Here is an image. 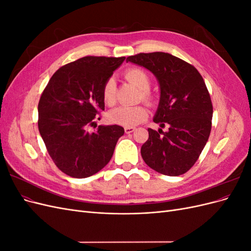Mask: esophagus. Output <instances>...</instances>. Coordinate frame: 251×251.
Here are the masks:
<instances>
[{
	"label": "esophagus",
	"mask_w": 251,
	"mask_h": 251,
	"mask_svg": "<svg viewBox=\"0 0 251 251\" xmlns=\"http://www.w3.org/2000/svg\"><path fill=\"white\" fill-rule=\"evenodd\" d=\"M135 130H136V128H135V127H133V126H126V127H125V132H126V134L133 133Z\"/></svg>",
	"instance_id": "1"
}]
</instances>
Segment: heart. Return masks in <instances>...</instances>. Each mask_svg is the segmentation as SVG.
<instances>
[{"mask_svg": "<svg viewBox=\"0 0 251 251\" xmlns=\"http://www.w3.org/2000/svg\"><path fill=\"white\" fill-rule=\"evenodd\" d=\"M125 78L131 82L136 88L139 89L138 100L153 104L155 102V95L150 90L151 78L146 70L141 68H130L125 74ZM101 96L104 104L112 107L116 102V87L115 81L109 78L104 81ZM148 118V110L143 105H135V107H119L112 110L109 113V119L111 123L123 126H135L143 123Z\"/></svg>", "mask_w": 251, "mask_h": 251, "instance_id": "obj_1", "label": "heart"}]
</instances>
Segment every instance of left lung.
Returning <instances> with one entry per match:
<instances>
[{"mask_svg":"<svg viewBox=\"0 0 251 251\" xmlns=\"http://www.w3.org/2000/svg\"><path fill=\"white\" fill-rule=\"evenodd\" d=\"M126 62L155 74L161 97L154 123L169 127L168 132L148 128L142 159L162 175H183L198 160L211 130L212 103L203 77L193 65L164 52L138 53Z\"/></svg>","mask_w":251,"mask_h":251,"instance_id":"obj_1","label":"left lung"}]
</instances>
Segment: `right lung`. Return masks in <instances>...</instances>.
Listing matches in <instances>:
<instances>
[{
    "label": "right lung",
    "mask_w": 251,
    "mask_h": 251,
    "mask_svg": "<svg viewBox=\"0 0 251 251\" xmlns=\"http://www.w3.org/2000/svg\"><path fill=\"white\" fill-rule=\"evenodd\" d=\"M126 59L85 56L52 75L39 101V131L53 162L73 178H87L109 163L123 126H90L104 110L101 90ZM96 127V126H95Z\"/></svg>",
    "instance_id": "add662e5"
}]
</instances>
